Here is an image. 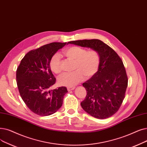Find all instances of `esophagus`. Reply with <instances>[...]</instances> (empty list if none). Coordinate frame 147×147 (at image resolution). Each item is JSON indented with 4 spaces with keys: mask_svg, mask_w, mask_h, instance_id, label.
Instances as JSON below:
<instances>
[{
    "mask_svg": "<svg viewBox=\"0 0 147 147\" xmlns=\"http://www.w3.org/2000/svg\"><path fill=\"white\" fill-rule=\"evenodd\" d=\"M75 89V87H67V89L68 91H72L73 90V89Z\"/></svg>",
    "mask_w": 147,
    "mask_h": 147,
    "instance_id": "34e87169",
    "label": "esophagus"
}]
</instances>
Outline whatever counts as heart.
Masks as SVG:
<instances>
[{"mask_svg": "<svg viewBox=\"0 0 147 147\" xmlns=\"http://www.w3.org/2000/svg\"><path fill=\"white\" fill-rule=\"evenodd\" d=\"M63 53L67 58L75 61L71 73H64L58 78V83L61 85L71 87L84 79L91 78L98 71L100 58L98 53L94 50L86 51L84 48L72 46L63 50ZM50 67L52 71L59 74L62 71L61 57L55 53L50 59Z\"/></svg>", "mask_w": 147, "mask_h": 147, "instance_id": "heart-1", "label": "heart"}]
</instances>
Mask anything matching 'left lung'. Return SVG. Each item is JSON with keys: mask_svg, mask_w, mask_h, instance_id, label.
<instances>
[{"mask_svg": "<svg viewBox=\"0 0 147 147\" xmlns=\"http://www.w3.org/2000/svg\"><path fill=\"white\" fill-rule=\"evenodd\" d=\"M90 48L100 58L98 71L83 84L87 94L81 106L86 112L98 119H106L115 113L122 104L128 85L123 62L118 54L100 40H84L68 42Z\"/></svg>", "mask_w": 147, "mask_h": 147, "instance_id": "obj_1", "label": "left lung"}]
</instances>
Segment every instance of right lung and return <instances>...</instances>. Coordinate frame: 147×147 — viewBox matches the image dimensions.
Returning <instances> with one entry per match:
<instances>
[{
    "label": "right lung",
    "instance_id": "add662e5",
    "mask_svg": "<svg viewBox=\"0 0 147 147\" xmlns=\"http://www.w3.org/2000/svg\"><path fill=\"white\" fill-rule=\"evenodd\" d=\"M66 44L52 42L30 50L17 69V84L20 96L29 109L40 116L55 113L62 106L63 97L68 92L65 86L49 90L56 82L50 67V59Z\"/></svg>",
    "mask_w": 147,
    "mask_h": 147
}]
</instances>
